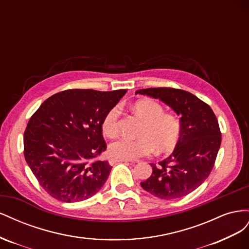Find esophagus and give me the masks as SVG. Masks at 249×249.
Returning a JSON list of instances; mask_svg holds the SVG:
<instances>
[{
  "label": "esophagus",
  "mask_w": 249,
  "mask_h": 249,
  "mask_svg": "<svg viewBox=\"0 0 249 249\" xmlns=\"http://www.w3.org/2000/svg\"><path fill=\"white\" fill-rule=\"evenodd\" d=\"M117 162H131V160H127V159H120V158H111L109 160L110 164H115Z\"/></svg>",
  "instance_id": "obj_1"
}]
</instances>
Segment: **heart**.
<instances>
[{"label":"heart","instance_id":"heart-1","mask_svg":"<svg viewBox=\"0 0 249 249\" xmlns=\"http://www.w3.org/2000/svg\"><path fill=\"white\" fill-rule=\"evenodd\" d=\"M134 111L145 120L139 138H120L109 147L110 155L120 159L135 160L155 153H167L178 144L180 137L179 120L171 114H165L160 104L152 100H141L134 104ZM120 107H112L103 119V132L114 138L119 131Z\"/></svg>","mask_w":249,"mask_h":249}]
</instances>
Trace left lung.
Here are the masks:
<instances>
[{
    "label": "left lung",
    "mask_w": 249,
    "mask_h": 249,
    "mask_svg": "<svg viewBox=\"0 0 249 249\" xmlns=\"http://www.w3.org/2000/svg\"><path fill=\"white\" fill-rule=\"evenodd\" d=\"M159 99L180 115V137L172 154L158 164L141 187L162 199L183 197L199 187L212 171L221 144L218 120L208 104L182 89L159 87L136 94Z\"/></svg>",
    "instance_id": "8db88e82"
}]
</instances>
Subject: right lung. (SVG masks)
I'll list each match as a JSON object with an SVG mask.
<instances>
[{"mask_svg": "<svg viewBox=\"0 0 249 249\" xmlns=\"http://www.w3.org/2000/svg\"><path fill=\"white\" fill-rule=\"evenodd\" d=\"M125 89H69L44 101L24 133V155L33 175L52 197L85 200L99 192L112 167L97 159L107 148L103 119Z\"/></svg>", "mask_w": 249, "mask_h": 249, "instance_id": "add662e5", "label": "right lung"}]
</instances>
